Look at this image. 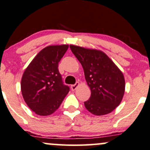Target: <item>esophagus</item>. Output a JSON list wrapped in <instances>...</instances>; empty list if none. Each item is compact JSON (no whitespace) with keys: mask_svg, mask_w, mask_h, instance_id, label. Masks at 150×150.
Segmentation results:
<instances>
[{"mask_svg":"<svg viewBox=\"0 0 150 150\" xmlns=\"http://www.w3.org/2000/svg\"><path fill=\"white\" fill-rule=\"evenodd\" d=\"M79 85V82H76L75 84H73V85H71L70 86V88H71V90L72 91H75V89H76V88Z\"/></svg>","mask_w":150,"mask_h":150,"instance_id":"obj_1","label":"esophagus"}]
</instances>
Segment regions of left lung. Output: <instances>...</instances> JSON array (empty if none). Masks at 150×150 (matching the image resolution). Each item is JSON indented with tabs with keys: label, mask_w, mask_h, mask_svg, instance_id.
<instances>
[{
	"label": "left lung",
	"mask_w": 150,
	"mask_h": 150,
	"mask_svg": "<svg viewBox=\"0 0 150 150\" xmlns=\"http://www.w3.org/2000/svg\"><path fill=\"white\" fill-rule=\"evenodd\" d=\"M70 48L82 64L91 89L89 99L84 102L86 110L99 116L110 113L124 96L123 73L104 52L75 45H70Z\"/></svg>",
	"instance_id": "left-lung-1"
}]
</instances>
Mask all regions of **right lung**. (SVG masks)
Masks as SVG:
<instances>
[{"label":"right lung","instance_id":"1","mask_svg":"<svg viewBox=\"0 0 150 150\" xmlns=\"http://www.w3.org/2000/svg\"><path fill=\"white\" fill-rule=\"evenodd\" d=\"M68 45L48 46L32 60L23 74L21 89L27 105L40 116L52 115L59 108L70 88L59 71V62Z\"/></svg>","mask_w":150,"mask_h":150}]
</instances>
